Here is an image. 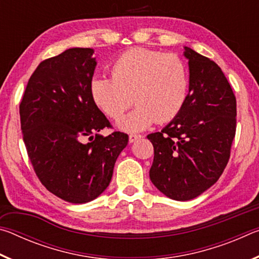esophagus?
Masks as SVG:
<instances>
[{
    "instance_id": "obj_1",
    "label": "esophagus",
    "mask_w": 259,
    "mask_h": 259,
    "mask_svg": "<svg viewBox=\"0 0 259 259\" xmlns=\"http://www.w3.org/2000/svg\"><path fill=\"white\" fill-rule=\"evenodd\" d=\"M142 137H143L142 135H135V134H131V135H129V142H130V143H134V142H136V140H137V139H140Z\"/></svg>"
}]
</instances>
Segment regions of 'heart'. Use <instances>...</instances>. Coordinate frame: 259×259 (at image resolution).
<instances>
[{
  "mask_svg": "<svg viewBox=\"0 0 259 259\" xmlns=\"http://www.w3.org/2000/svg\"><path fill=\"white\" fill-rule=\"evenodd\" d=\"M111 77L96 76L90 84L91 97L105 115L117 120L125 131H140L153 122L165 123L178 115L185 104L188 73L184 61L174 55L136 48L124 52L111 68Z\"/></svg>",
  "mask_w": 259,
  "mask_h": 259,
  "instance_id": "obj_1",
  "label": "heart"
}]
</instances>
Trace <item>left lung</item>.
<instances>
[{
	"label": "left lung",
	"instance_id": "8db88e82",
	"mask_svg": "<svg viewBox=\"0 0 259 259\" xmlns=\"http://www.w3.org/2000/svg\"><path fill=\"white\" fill-rule=\"evenodd\" d=\"M190 87L178 115L147 139L154 147L150 178L168 198L194 199L222 176L236 130V99L221 67L185 47Z\"/></svg>",
	"mask_w": 259,
	"mask_h": 259
}]
</instances>
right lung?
<instances>
[{"label": "right lung", "instance_id": "right-lung-1", "mask_svg": "<svg viewBox=\"0 0 259 259\" xmlns=\"http://www.w3.org/2000/svg\"><path fill=\"white\" fill-rule=\"evenodd\" d=\"M94 49L72 48L40 63L19 105L23 139L42 185L71 203H85L106 190L124 133H98L111 123L91 97Z\"/></svg>", "mask_w": 259, "mask_h": 259}]
</instances>
